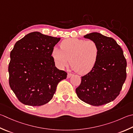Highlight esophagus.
I'll use <instances>...</instances> for the list:
<instances>
[{
	"label": "esophagus",
	"instance_id": "obj_1",
	"mask_svg": "<svg viewBox=\"0 0 133 133\" xmlns=\"http://www.w3.org/2000/svg\"><path fill=\"white\" fill-rule=\"evenodd\" d=\"M72 75V74H71V73H68L67 74V78H70V77H71V76Z\"/></svg>",
	"mask_w": 133,
	"mask_h": 133
}]
</instances>
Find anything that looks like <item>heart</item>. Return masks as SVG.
Listing matches in <instances>:
<instances>
[{"instance_id": "obj_1", "label": "heart", "mask_w": 133, "mask_h": 133, "mask_svg": "<svg viewBox=\"0 0 133 133\" xmlns=\"http://www.w3.org/2000/svg\"><path fill=\"white\" fill-rule=\"evenodd\" d=\"M61 48H54L52 56L56 66L62 69L68 64L80 75L89 73L97 63L99 48L92 40L70 38L61 43Z\"/></svg>"}]
</instances>
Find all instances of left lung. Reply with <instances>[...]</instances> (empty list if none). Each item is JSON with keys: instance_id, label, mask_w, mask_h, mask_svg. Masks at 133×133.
Masks as SVG:
<instances>
[{"instance_id": "1", "label": "left lung", "mask_w": 133, "mask_h": 133, "mask_svg": "<svg viewBox=\"0 0 133 133\" xmlns=\"http://www.w3.org/2000/svg\"><path fill=\"white\" fill-rule=\"evenodd\" d=\"M84 37L97 43L99 55L94 68L81 77V82L75 91L84 102L102 105L114 101L120 93L126 79V60L114 38L97 32Z\"/></svg>"}]
</instances>
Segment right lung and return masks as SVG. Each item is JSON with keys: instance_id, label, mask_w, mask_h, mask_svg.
I'll list each match as a JSON object with an SVG mask.
<instances>
[{"instance_id": "1", "label": "right lung", "mask_w": 133, "mask_h": 133, "mask_svg": "<svg viewBox=\"0 0 133 133\" xmlns=\"http://www.w3.org/2000/svg\"><path fill=\"white\" fill-rule=\"evenodd\" d=\"M61 38L38 32L28 34L15 44L10 52L9 85L23 104L40 106L48 103L67 72L55 67L52 56Z\"/></svg>"}]
</instances>
